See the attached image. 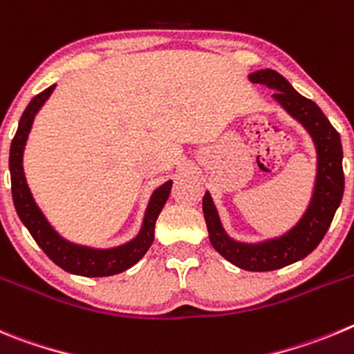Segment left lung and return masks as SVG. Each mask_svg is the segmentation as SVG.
I'll return each mask as SVG.
<instances>
[{
  "label": "left lung",
  "mask_w": 354,
  "mask_h": 354,
  "mask_svg": "<svg viewBox=\"0 0 354 354\" xmlns=\"http://www.w3.org/2000/svg\"><path fill=\"white\" fill-rule=\"evenodd\" d=\"M248 81L273 90V100L310 136L316 148V178L310 201L291 229L252 243L229 236L208 190L203 197V213L209 241L222 257L247 272H272L307 257L326 234L344 194L342 142L323 111L301 97L279 72L272 68L256 70L248 74Z\"/></svg>",
  "instance_id": "left-lung-1"
}]
</instances>
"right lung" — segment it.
<instances>
[{
  "label": "right lung",
  "instance_id": "1",
  "mask_svg": "<svg viewBox=\"0 0 354 354\" xmlns=\"http://www.w3.org/2000/svg\"><path fill=\"white\" fill-rule=\"evenodd\" d=\"M56 84L49 86L46 91L38 93L33 100L28 104V107L22 113L19 120L17 132L12 139L10 146V178H12V197H14V206L19 218L33 240L37 241L38 247L56 263L59 268L65 272L74 273L81 277H109L122 273L129 270L130 266L138 263L151 247L155 238V222L164 208L165 201L169 197L173 180H167L160 187L151 192L148 201V206L145 209L141 227L139 232L132 240L125 241L122 245L109 248H95L88 245H79L74 241H68L63 238L56 229L53 227L47 216L37 205L33 194H31L30 185L24 174V165H22V157H24V148H26L28 138H30L31 127H33L35 116L38 111L42 109L47 98L53 95Z\"/></svg>",
  "mask_w": 354,
  "mask_h": 354
}]
</instances>
